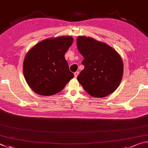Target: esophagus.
Instances as JSON below:
<instances>
[{"label": "esophagus", "mask_w": 148, "mask_h": 148, "mask_svg": "<svg viewBox=\"0 0 148 148\" xmlns=\"http://www.w3.org/2000/svg\"><path fill=\"white\" fill-rule=\"evenodd\" d=\"M79 75V72L78 71H76V72L74 73V76H75V78L77 77V75Z\"/></svg>", "instance_id": "esophagus-1"}]
</instances>
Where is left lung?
Listing matches in <instances>:
<instances>
[{"instance_id": "obj_1", "label": "left lung", "mask_w": 148, "mask_h": 148, "mask_svg": "<svg viewBox=\"0 0 148 148\" xmlns=\"http://www.w3.org/2000/svg\"><path fill=\"white\" fill-rule=\"evenodd\" d=\"M77 46L84 58V69L77 80L85 91L97 98L114 92L123 73L122 59L117 51L107 43L83 36L77 38Z\"/></svg>"}]
</instances>
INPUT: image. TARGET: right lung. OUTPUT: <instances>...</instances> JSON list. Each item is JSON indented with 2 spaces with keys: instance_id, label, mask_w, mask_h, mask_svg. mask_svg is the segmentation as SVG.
<instances>
[{
  "instance_id": "add662e5",
  "label": "right lung",
  "mask_w": 148,
  "mask_h": 148,
  "mask_svg": "<svg viewBox=\"0 0 148 148\" xmlns=\"http://www.w3.org/2000/svg\"><path fill=\"white\" fill-rule=\"evenodd\" d=\"M73 41V38L69 36L47 38L28 51L23 62V74L36 94H56L73 78L64 57Z\"/></svg>"
}]
</instances>
